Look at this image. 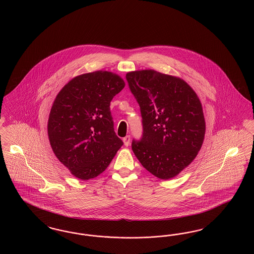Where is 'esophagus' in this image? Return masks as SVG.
<instances>
[{"mask_svg": "<svg viewBox=\"0 0 254 254\" xmlns=\"http://www.w3.org/2000/svg\"><path fill=\"white\" fill-rule=\"evenodd\" d=\"M123 141H124V144L126 146H128L129 144H130V136L129 135H127L124 139H123Z\"/></svg>", "mask_w": 254, "mask_h": 254, "instance_id": "1", "label": "esophagus"}]
</instances>
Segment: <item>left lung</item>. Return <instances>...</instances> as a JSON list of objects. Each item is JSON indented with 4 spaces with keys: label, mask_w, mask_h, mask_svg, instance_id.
Here are the masks:
<instances>
[{
    "label": "left lung",
    "mask_w": 254,
    "mask_h": 254,
    "mask_svg": "<svg viewBox=\"0 0 254 254\" xmlns=\"http://www.w3.org/2000/svg\"><path fill=\"white\" fill-rule=\"evenodd\" d=\"M139 104L143 133L131 147L142 166L160 179L179 174L196 157L205 131L202 105L181 79L154 70L126 75Z\"/></svg>",
    "instance_id": "1"
}]
</instances>
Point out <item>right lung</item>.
I'll return each instance as SVG.
<instances>
[{"label": "right lung", "instance_id": "add662e5", "mask_svg": "<svg viewBox=\"0 0 254 254\" xmlns=\"http://www.w3.org/2000/svg\"><path fill=\"white\" fill-rule=\"evenodd\" d=\"M124 87L121 77L99 70L75 77L56 97L49 114V142L75 177H96L124 145L114 131L109 107Z\"/></svg>", "mask_w": 254, "mask_h": 254}]
</instances>
